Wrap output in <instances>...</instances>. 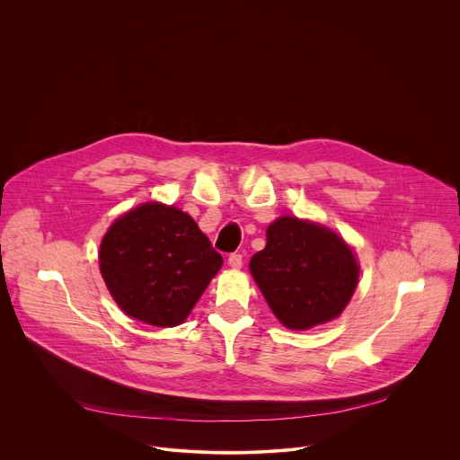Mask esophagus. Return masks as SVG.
Returning <instances> with one entry per match:
<instances>
[{
	"instance_id": "34e87169",
	"label": "esophagus",
	"mask_w": 460,
	"mask_h": 460,
	"mask_svg": "<svg viewBox=\"0 0 460 460\" xmlns=\"http://www.w3.org/2000/svg\"><path fill=\"white\" fill-rule=\"evenodd\" d=\"M227 264H229L233 270H240L242 264H243V256H242L240 252H233V254H229V258H227Z\"/></svg>"
}]
</instances>
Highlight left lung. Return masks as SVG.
Returning a JSON list of instances; mask_svg holds the SVG:
<instances>
[{"instance_id": "1", "label": "left lung", "mask_w": 460, "mask_h": 460, "mask_svg": "<svg viewBox=\"0 0 460 460\" xmlns=\"http://www.w3.org/2000/svg\"><path fill=\"white\" fill-rule=\"evenodd\" d=\"M249 270L277 318L291 330L337 318L355 293L353 251L330 229L282 217L268 227V243Z\"/></svg>"}]
</instances>
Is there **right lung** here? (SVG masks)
Instances as JSON below:
<instances>
[{"label": "right lung", "mask_w": 460, "mask_h": 460, "mask_svg": "<svg viewBox=\"0 0 460 460\" xmlns=\"http://www.w3.org/2000/svg\"><path fill=\"white\" fill-rule=\"evenodd\" d=\"M222 261L189 215L156 202L118 218L100 245V271L119 309L158 327L187 318Z\"/></svg>", "instance_id": "obj_1"}]
</instances>
